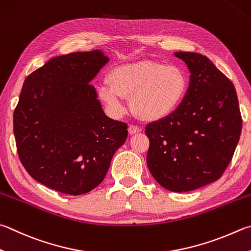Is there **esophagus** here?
Wrapping results in <instances>:
<instances>
[{
    "instance_id": "esophagus-1",
    "label": "esophagus",
    "mask_w": 251,
    "mask_h": 251,
    "mask_svg": "<svg viewBox=\"0 0 251 251\" xmlns=\"http://www.w3.org/2000/svg\"><path fill=\"white\" fill-rule=\"evenodd\" d=\"M141 129L139 128V127L135 126V125H130L128 127V134L129 135H134V134H137V133H140Z\"/></svg>"
}]
</instances>
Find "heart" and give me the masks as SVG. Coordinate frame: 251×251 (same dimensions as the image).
<instances>
[{"label":"heart","mask_w":251,"mask_h":251,"mask_svg":"<svg viewBox=\"0 0 251 251\" xmlns=\"http://www.w3.org/2000/svg\"><path fill=\"white\" fill-rule=\"evenodd\" d=\"M189 81L180 67L154 61H139L117 67L107 75V84L99 88V98L111 116L127 112L129 99L136 116L158 122L171 116L183 103Z\"/></svg>","instance_id":"b5f03b06"}]
</instances>
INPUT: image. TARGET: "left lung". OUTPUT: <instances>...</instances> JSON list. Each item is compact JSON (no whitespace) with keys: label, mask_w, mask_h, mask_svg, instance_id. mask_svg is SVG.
Returning a JSON list of instances; mask_svg holds the SVG:
<instances>
[{"label":"left lung","mask_w":251,"mask_h":251,"mask_svg":"<svg viewBox=\"0 0 251 251\" xmlns=\"http://www.w3.org/2000/svg\"><path fill=\"white\" fill-rule=\"evenodd\" d=\"M190 71L185 99L176 113L146 126L147 165L159 184L188 192L216 181L233 158L241 120L234 84L201 53L177 51Z\"/></svg>","instance_id":"8db88e82"}]
</instances>
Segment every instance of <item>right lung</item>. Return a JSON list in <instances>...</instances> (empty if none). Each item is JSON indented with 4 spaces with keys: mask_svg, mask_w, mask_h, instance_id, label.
<instances>
[{
    "mask_svg": "<svg viewBox=\"0 0 251 251\" xmlns=\"http://www.w3.org/2000/svg\"><path fill=\"white\" fill-rule=\"evenodd\" d=\"M110 61L101 49L50 59L27 76L14 111L22 165L39 183L80 195L101 183L127 125L104 113L90 82Z\"/></svg>",
    "mask_w": 251,
    "mask_h": 251,
    "instance_id": "1",
    "label": "right lung"
}]
</instances>
